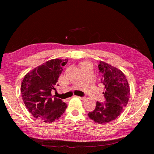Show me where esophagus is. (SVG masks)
Returning <instances> with one entry per match:
<instances>
[{
	"label": "esophagus",
	"mask_w": 154,
	"mask_h": 154,
	"mask_svg": "<svg viewBox=\"0 0 154 154\" xmlns=\"http://www.w3.org/2000/svg\"><path fill=\"white\" fill-rule=\"evenodd\" d=\"M78 98H79L80 99H82V100H84L85 99V97H82V96H79V97Z\"/></svg>",
	"instance_id": "esophagus-1"
}]
</instances>
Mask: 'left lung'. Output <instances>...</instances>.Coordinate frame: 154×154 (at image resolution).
<instances>
[{"instance_id": "1", "label": "left lung", "mask_w": 154, "mask_h": 154, "mask_svg": "<svg viewBox=\"0 0 154 154\" xmlns=\"http://www.w3.org/2000/svg\"><path fill=\"white\" fill-rule=\"evenodd\" d=\"M101 83L105 88L103 92L105 101L96 102V108L89 112L90 119L98 124H107L116 119L126 107L130 98V87L124 74L120 70L103 61L99 62Z\"/></svg>"}]
</instances>
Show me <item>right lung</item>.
I'll list each match as a JSON object with an SVG mask.
<instances>
[{"label": "right lung", "mask_w": 154, "mask_h": 154, "mask_svg": "<svg viewBox=\"0 0 154 154\" xmlns=\"http://www.w3.org/2000/svg\"><path fill=\"white\" fill-rule=\"evenodd\" d=\"M68 59H53L38 66L25 75L21 85L23 101L35 118L45 123L57 120L64 113L67 105L52 96L58 79Z\"/></svg>", "instance_id": "right-lung-1"}]
</instances>
